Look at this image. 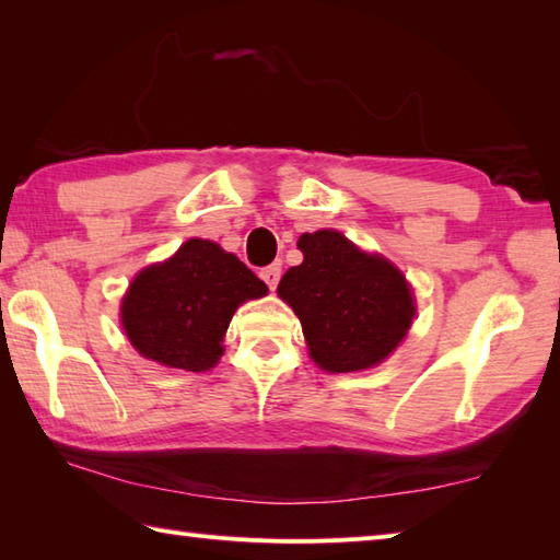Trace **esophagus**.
Here are the masks:
<instances>
[{"mask_svg": "<svg viewBox=\"0 0 560 560\" xmlns=\"http://www.w3.org/2000/svg\"><path fill=\"white\" fill-rule=\"evenodd\" d=\"M259 279L267 283L269 291H273L279 287V279H281V267L279 265H269L259 271Z\"/></svg>", "mask_w": 560, "mask_h": 560, "instance_id": "34e87169", "label": "esophagus"}]
</instances>
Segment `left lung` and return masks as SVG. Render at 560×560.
<instances>
[{
    "mask_svg": "<svg viewBox=\"0 0 560 560\" xmlns=\"http://www.w3.org/2000/svg\"><path fill=\"white\" fill-rule=\"evenodd\" d=\"M299 247L303 265L283 273L277 291L299 315L313 361L353 373L387 359L413 319L401 271L337 231L303 233Z\"/></svg>",
    "mask_w": 560,
    "mask_h": 560,
    "instance_id": "obj_1",
    "label": "left lung"
}]
</instances>
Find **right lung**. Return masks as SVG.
<instances>
[{
  "mask_svg": "<svg viewBox=\"0 0 560 560\" xmlns=\"http://www.w3.org/2000/svg\"><path fill=\"white\" fill-rule=\"evenodd\" d=\"M265 293L267 283L235 255L192 237L132 281L122 301V327L147 359L201 373L223 353L221 339L235 307Z\"/></svg>",
  "mask_w": 560,
  "mask_h": 560,
  "instance_id": "1",
  "label": "right lung"
}]
</instances>
